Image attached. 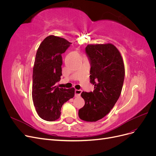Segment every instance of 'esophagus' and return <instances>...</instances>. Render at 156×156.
I'll return each mask as SVG.
<instances>
[{
	"instance_id": "esophagus-1",
	"label": "esophagus",
	"mask_w": 156,
	"mask_h": 156,
	"mask_svg": "<svg viewBox=\"0 0 156 156\" xmlns=\"http://www.w3.org/2000/svg\"><path fill=\"white\" fill-rule=\"evenodd\" d=\"M81 92H82L81 90H75V96H76V97L80 96Z\"/></svg>"
}]
</instances>
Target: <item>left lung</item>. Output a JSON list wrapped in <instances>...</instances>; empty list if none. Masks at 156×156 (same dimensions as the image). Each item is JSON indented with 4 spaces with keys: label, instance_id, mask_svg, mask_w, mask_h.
Returning <instances> with one entry per match:
<instances>
[{
    "label": "left lung",
    "instance_id": "8db88e82",
    "mask_svg": "<svg viewBox=\"0 0 156 156\" xmlns=\"http://www.w3.org/2000/svg\"><path fill=\"white\" fill-rule=\"evenodd\" d=\"M85 51L90 63V79L93 92H83L84 105L79 110L80 119L96 122L111 111L120 96L125 68L119 51L111 44L88 45Z\"/></svg>",
    "mask_w": 156,
    "mask_h": 156
}]
</instances>
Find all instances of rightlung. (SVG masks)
<instances>
[{
  "label": "right lung",
  "mask_w": 156,
  "mask_h": 156,
  "mask_svg": "<svg viewBox=\"0 0 156 156\" xmlns=\"http://www.w3.org/2000/svg\"><path fill=\"white\" fill-rule=\"evenodd\" d=\"M62 37L51 35L44 40L37 49L32 75V100L37 115L46 121L59 119L61 108L73 98V88H58L56 83L62 75V55L70 46Z\"/></svg>",
  "instance_id": "obj_1"
}]
</instances>
